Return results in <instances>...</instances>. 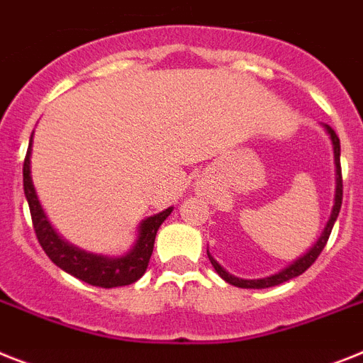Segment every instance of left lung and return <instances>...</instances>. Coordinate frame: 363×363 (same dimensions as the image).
<instances>
[{"label": "left lung", "instance_id": "1", "mask_svg": "<svg viewBox=\"0 0 363 363\" xmlns=\"http://www.w3.org/2000/svg\"><path fill=\"white\" fill-rule=\"evenodd\" d=\"M325 128H326V131H328V135H330L332 145H334V163H336V203H334V209H332L330 220H328V224H326L325 232H323V235L319 238V241L315 242V247L311 248L306 256H302L301 259H296L293 265H289L287 269H284L282 272L272 274V277H269V278H262V280H239V278L232 277V274H228V272L224 271V269L220 267L217 262H215L213 257L208 254L209 262H211L213 269L218 272V277L223 278V280H226V282L232 284V286H235V287H245V289H265V287L278 286V284H284V282H287V280H291V278L298 277V274H302L304 271H308V269H310L311 265L315 263V259L319 257V254L323 252V248H325L326 241H328V238H330L332 228H334V223H336L337 215H340L341 200H343V179H341V163H340V152H341L340 137H337L336 131L332 130L328 124H325Z\"/></svg>", "mask_w": 363, "mask_h": 363}]
</instances>
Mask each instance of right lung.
I'll return each instance as SVG.
<instances>
[{
	"mask_svg": "<svg viewBox=\"0 0 363 363\" xmlns=\"http://www.w3.org/2000/svg\"><path fill=\"white\" fill-rule=\"evenodd\" d=\"M31 145L33 135L31 140H29L26 160H23V193H26L29 211H31L35 235H37L38 242H40L42 250L46 252V256L55 263L57 267H61L68 274L79 278V280L91 284V286L107 287L109 289V287L130 286V284L137 282L145 274L150 256L154 252L155 233H157L164 218L169 217L172 208L164 209L161 213L146 218L145 223L140 224L139 241L133 247V250L130 254H125L124 257L109 259V257L92 256V254L83 252V250H77V248L70 247L68 242L62 241L53 232V228L48 223V218L44 217V211H42L37 194H35V187H33L31 170H29V164H31V161H29V157H31Z\"/></svg>",
	"mask_w": 363,
	"mask_h": 363,
	"instance_id": "1",
	"label": "right lung"
}]
</instances>
